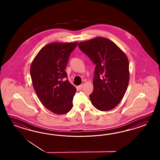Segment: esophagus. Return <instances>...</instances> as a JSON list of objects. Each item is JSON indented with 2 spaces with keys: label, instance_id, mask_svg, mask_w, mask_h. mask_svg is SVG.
<instances>
[{
  "label": "esophagus",
  "instance_id": "1",
  "mask_svg": "<svg viewBox=\"0 0 160 160\" xmlns=\"http://www.w3.org/2000/svg\"><path fill=\"white\" fill-rule=\"evenodd\" d=\"M82 87H83V84H80V86H78V88L79 90H82Z\"/></svg>",
  "mask_w": 160,
  "mask_h": 160
}]
</instances>
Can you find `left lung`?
<instances>
[{
  "label": "left lung",
  "instance_id": "obj_1",
  "mask_svg": "<svg viewBox=\"0 0 160 160\" xmlns=\"http://www.w3.org/2000/svg\"><path fill=\"white\" fill-rule=\"evenodd\" d=\"M78 46L96 64L90 95L92 105L102 112L113 109L122 100L128 85L127 56L112 41L102 37L81 42Z\"/></svg>",
  "mask_w": 160,
  "mask_h": 160
}]
</instances>
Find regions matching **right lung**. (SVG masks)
<instances>
[{
	"label": "right lung",
	"mask_w": 160,
	"mask_h": 160,
	"mask_svg": "<svg viewBox=\"0 0 160 160\" xmlns=\"http://www.w3.org/2000/svg\"><path fill=\"white\" fill-rule=\"evenodd\" d=\"M78 42L52 43L44 46L30 66L32 84L42 104L57 114H66L73 107L76 88L68 82L64 70Z\"/></svg>",
	"instance_id": "1"
}]
</instances>
